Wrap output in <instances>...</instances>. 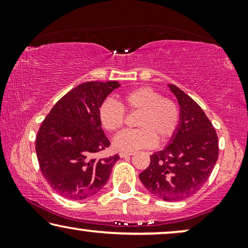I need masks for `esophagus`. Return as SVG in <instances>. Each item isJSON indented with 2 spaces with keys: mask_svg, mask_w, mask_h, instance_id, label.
I'll return each instance as SVG.
<instances>
[{
  "mask_svg": "<svg viewBox=\"0 0 248 248\" xmlns=\"http://www.w3.org/2000/svg\"><path fill=\"white\" fill-rule=\"evenodd\" d=\"M133 154H132V152H124V151H122V152H120V157L121 158H125V157H130V155H132Z\"/></svg>",
  "mask_w": 248,
  "mask_h": 248,
  "instance_id": "1",
  "label": "esophagus"
}]
</instances>
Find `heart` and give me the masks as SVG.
I'll return each instance as SVG.
<instances>
[{
  "label": "heart",
  "instance_id": "1",
  "mask_svg": "<svg viewBox=\"0 0 248 248\" xmlns=\"http://www.w3.org/2000/svg\"><path fill=\"white\" fill-rule=\"evenodd\" d=\"M140 111L135 130H125L113 140L117 151L132 152L138 149L150 148L157 138L166 141L175 134L179 124V108L170 98L162 97L150 87H140L127 91L123 96V105L107 98L98 109L100 125L108 132H116L124 125L125 109Z\"/></svg>",
  "mask_w": 248,
  "mask_h": 248
}]
</instances>
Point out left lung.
Returning a JSON list of instances; mask_svg holds the SVG:
<instances>
[{
  "label": "left lung",
  "instance_id": "8db88e82",
  "mask_svg": "<svg viewBox=\"0 0 248 248\" xmlns=\"http://www.w3.org/2000/svg\"><path fill=\"white\" fill-rule=\"evenodd\" d=\"M177 98L179 124L170 144L150 155V165L139 175L151 194L165 201H182L208 181L219 154L218 135L204 111L188 94L168 84Z\"/></svg>",
  "mask_w": 248,
  "mask_h": 248
}]
</instances>
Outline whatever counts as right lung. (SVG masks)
Instances as JSON below:
<instances>
[{
	"label": "right lung",
	"mask_w": 248,
	"mask_h": 248,
	"mask_svg": "<svg viewBox=\"0 0 248 248\" xmlns=\"http://www.w3.org/2000/svg\"><path fill=\"white\" fill-rule=\"evenodd\" d=\"M117 81H91L69 91L40 125L36 154L42 174L54 191L70 200L90 198L109 178L120 155L96 158L110 142L101 128L98 109Z\"/></svg>",
	"instance_id": "right-lung-1"
}]
</instances>
